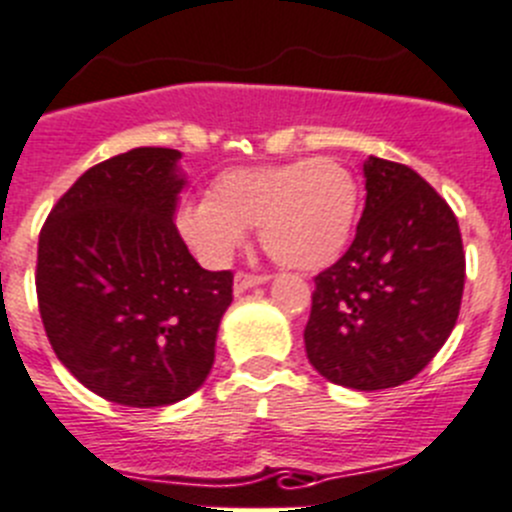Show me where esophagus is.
I'll use <instances>...</instances> for the list:
<instances>
[{
  "mask_svg": "<svg viewBox=\"0 0 512 512\" xmlns=\"http://www.w3.org/2000/svg\"><path fill=\"white\" fill-rule=\"evenodd\" d=\"M236 292H246V289L256 287V284H264L269 281V274H251V271H238L236 274Z\"/></svg>",
  "mask_w": 512,
  "mask_h": 512,
  "instance_id": "esophagus-1",
  "label": "esophagus"
}]
</instances>
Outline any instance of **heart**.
I'll use <instances>...</instances> for the list:
<instances>
[{"mask_svg": "<svg viewBox=\"0 0 512 512\" xmlns=\"http://www.w3.org/2000/svg\"><path fill=\"white\" fill-rule=\"evenodd\" d=\"M358 208L353 172L332 157H314L220 172L208 200L180 210L177 228L208 264L231 259L243 228H259L276 264L314 271L348 248Z\"/></svg>", "mask_w": 512, "mask_h": 512, "instance_id": "b5f03b06", "label": "heart"}]
</instances>
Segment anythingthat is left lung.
I'll list each match as a JSON object with an SVG mask.
<instances>
[{
  "mask_svg": "<svg viewBox=\"0 0 512 512\" xmlns=\"http://www.w3.org/2000/svg\"><path fill=\"white\" fill-rule=\"evenodd\" d=\"M353 243L314 276L307 358L337 386L381 391L419 375L459 317L464 248L447 200L406 164L370 157Z\"/></svg>",
  "mask_w": 512,
  "mask_h": 512,
  "instance_id": "1",
  "label": "left lung"
}]
</instances>
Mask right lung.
I'll use <instances>...</instances> for the list:
<instances>
[{"label": "right lung", "mask_w": 512, "mask_h": 512, "mask_svg": "<svg viewBox=\"0 0 512 512\" xmlns=\"http://www.w3.org/2000/svg\"><path fill=\"white\" fill-rule=\"evenodd\" d=\"M177 149L93 164L37 243V307L60 363L106 401L152 409L198 391L233 302V271H205L172 223Z\"/></svg>", "instance_id": "obj_1"}]
</instances>
